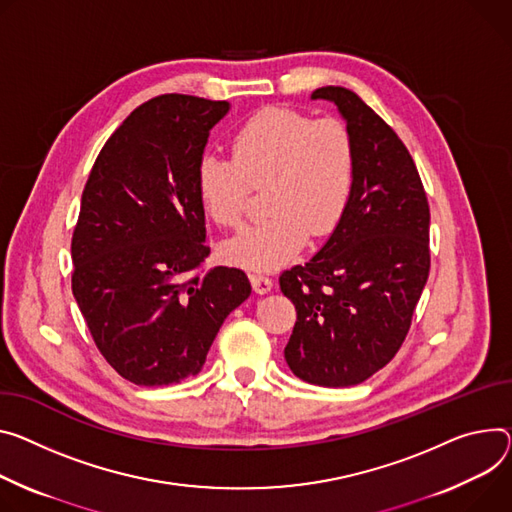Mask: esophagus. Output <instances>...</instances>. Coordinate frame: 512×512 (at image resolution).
I'll return each instance as SVG.
<instances>
[{
	"instance_id": "esophagus-1",
	"label": "esophagus",
	"mask_w": 512,
	"mask_h": 512,
	"mask_svg": "<svg viewBox=\"0 0 512 512\" xmlns=\"http://www.w3.org/2000/svg\"><path fill=\"white\" fill-rule=\"evenodd\" d=\"M249 277H251V286H253V290H255L257 294H267V292L273 288V280H271V277L265 275V273H261V271H255V273H251Z\"/></svg>"
}]
</instances>
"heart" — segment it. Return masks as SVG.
Instances as JSON below:
<instances>
[{
    "label": "heart",
    "instance_id": "heart-1",
    "mask_svg": "<svg viewBox=\"0 0 512 512\" xmlns=\"http://www.w3.org/2000/svg\"><path fill=\"white\" fill-rule=\"evenodd\" d=\"M230 157L206 153L198 163V194L208 216L241 228L251 188H263L269 216L224 247L228 261L247 269L290 263L312 239L339 226L355 177L349 128L294 108H265L230 136Z\"/></svg>",
    "mask_w": 512,
    "mask_h": 512
}]
</instances>
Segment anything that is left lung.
Instances as JSON below:
<instances>
[{
	"instance_id": "obj_1",
	"label": "left lung",
	"mask_w": 512,
	"mask_h": 512,
	"mask_svg": "<svg viewBox=\"0 0 512 512\" xmlns=\"http://www.w3.org/2000/svg\"><path fill=\"white\" fill-rule=\"evenodd\" d=\"M353 138L355 177L331 239L280 275L296 306L284 349L294 376L324 388L361 384L402 347L431 269L429 202L398 134L345 87H318Z\"/></svg>"
}]
</instances>
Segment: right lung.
<instances>
[{
    "mask_svg": "<svg viewBox=\"0 0 512 512\" xmlns=\"http://www.w3.org/2000/svg\"><path fill=\"white\" fill-rule=\"evenodd\" d=\"M228 102L165 94L102 147L71 239V288L96 347L136 386L196 376L224 318L251 296L243 269H206L198 163Z\"/></svg>",
    "mask_w": 512,
    "mask_h": 512,
    "instance_id": "add662e5",
    "label": "right lung"
}]
</instances>
